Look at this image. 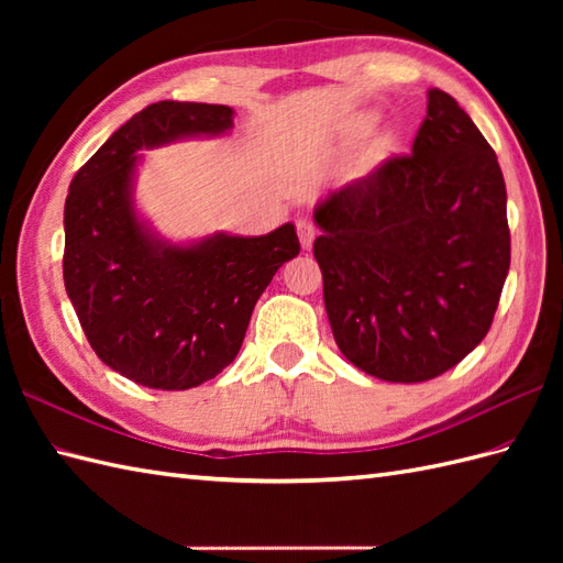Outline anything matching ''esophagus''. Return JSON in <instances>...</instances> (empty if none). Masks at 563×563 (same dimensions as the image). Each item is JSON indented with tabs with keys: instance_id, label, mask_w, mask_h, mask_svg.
Instances as JSON below:
<instances>
[{
	"instance_id": "1",
	"label": "esophagus",
	"mask_w": 563,
	"mask_h": 563,
	"mask_svg": "<svg viewBox=\"0 0 563 563\" xmlns=\"http://www.w3.org/2000/svg\"><path fill=\"white\" fill-rule=\"evenodd\" d=\"M317 224L309 220V218H300L297 220V236H300V244H302V249H309L314 244V239H317Z\"/></svg>"
}]
</instances>
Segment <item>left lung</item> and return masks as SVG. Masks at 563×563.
<instances>
[{
	"instance_id": "8db88e82",
	"label": "left lung",
	"mask_w": 563,
	"mask_h": 563,
	"mask_svg": "<svg viewBox=\"0 0 563 563\" xmlns=\"http://www.w3.org/2000/svg\"><path fill=\"white\" fill-rule=\"evenodd\" d=\"M314 222L333 339L363 373L426 382L484 341L510 268L506 181L450 93L428 91L411 154L333 190Z\"/></svg>"
}]
</instances>
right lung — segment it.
I'll return each instance as SVG.
<instances>
[{"label":"right lung","mask_w":563,"mask_h":563,"mask_svg":"<svg viewBox=\"0 0 563 563\" xmlns=\"http://www.w3.org/2000/svg\"><path fill=\"white\" fill-rule=\"evenodd\" d=\"M230 106L159 101L103 142L69 184L63 275L93 353L152 389H190L230 365L261 292L300 254L288 222L263 236L214 234L176 246L137 218V150L222 135Z\"/></svg>","instance_id":"add662e5"}]
</instances>
